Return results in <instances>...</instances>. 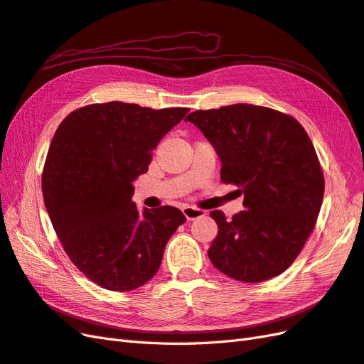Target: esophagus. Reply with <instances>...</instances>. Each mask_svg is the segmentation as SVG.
<instances>
[{
  "label": "esophagus",
  "instance_id": "1",
  "mask_svg": "<svg viewBox=\"0 0 364 364\" xmlns=\"http://www.w3.org/2000/svg\"><path fill=\"white\" fill-rule=\"evenodd\" d=\"M183 215L186 217V220H196L199 217H203L205 215V211L203 209H199V208H194V206H185L183 209Z\"/></svg>",
  "mask_w": 364,
  "mask_h": 364
}]
</instances>
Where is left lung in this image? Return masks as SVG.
<instances>
[{"mask_svg": "<svg viewBox=\"0 0 364 364\" xmlns=\"http://www.w3.org/2000/svg\"><path fill=\"white\" fill-rule=\"evenodd\" d=\"M222 161L220 179L245 194V211L211 217L218 235L208 250L214 266L241 282H262L287 270L313 232L325 179L299 121L270 107L230 105L191 112Z\"/></svg>", "mask_w": 364, "mask_h": 364, "instance_id": "1", "label": "left lung"}]
</instances>
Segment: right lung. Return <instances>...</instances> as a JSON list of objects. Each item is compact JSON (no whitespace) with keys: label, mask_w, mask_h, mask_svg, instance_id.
I'll return each instance as SVG.
<instances>
[{"label":"right lung","mask_w":364,"mask_h":364,"mask_svg":"<svg viewBox=\"0 0 364 364\" xmlns=\"http://www.w3.org/2000/svg\"><path fill=\"white\" fill-rule=\"evenodd\" d=\"M188 111L94 103L65 117L53 136L43 202L74 266L106 290L130 291L150 281L185 223L173 206L139 213L132 182L147 173L153 149Z\"/></svg>","instance_id":"add662e5"}]
</instances>
